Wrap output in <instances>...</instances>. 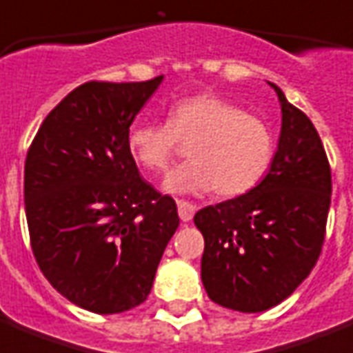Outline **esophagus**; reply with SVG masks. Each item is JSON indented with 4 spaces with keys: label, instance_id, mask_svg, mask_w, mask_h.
Listing matches in <instances>:
<instances>
[{
    "label": "esophagus",
    "instance_id": "esophagus-1",
    "mask_svg": "<svg viewBox=\"0 0 353 353\" xmlns=\"http://www.w3.org/2000/svg\"><path fill=\"white\" fill-rule=\"evenodd\" d=\"M176 208H179V216L182 222H191V220H193V214L194 211H196V208H194L193 203L185 202V200H179V202H176Z\"/></svg>",
    "mask_w": 353,
    "mask_h": 353
}]
</instances>
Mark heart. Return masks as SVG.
I'll list each match as a JSON object with an SVG mask.
<instances>
[{
    "label": "heart",
    "instance_id": "1",
    "mask_svg": "<svg viewBox=\"0 0 353 353\" xmlns=\"http://www.w3.org/2000/svg\"><path fill=\"white\" fill-rule=\"evenodd\" d=\"M180 144L189 145L191 160L165 176L164 191L171 194L214 189L220 196H241L265 179L276 153L263 119L209 93L171 106L165 124H135L128 135L131 159L148 173L164 171Z\"/></svg>",
    "mask_w": 353,
    "mask_h": 353
}]
</instances>
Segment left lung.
Instances as JSON below:
<instances>
[{
	"instance_id": "1",
	"label": "left lung",
	"mask_w": 353,
	"mask_h": 353,
	"mask_svg": "<svg viewBox=\"0 0 353 353\" xmlns=\"http://www.w3.org/2000/svg\"><path fill=\"white\" fill-rule=\"evenodd\" d=\"M281 103L278 151L252 191L194 214L205 240L202 283L211 301L263 312L287 299L321 254L332 198L327 153L312 121Z\"/></svg>"
}]
</instances>
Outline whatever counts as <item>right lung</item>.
<instances>
[{"mask_svg":"<svg viewBox=\"0 0 353 353\" xmlns=\"http://www.w3.org/2000/svg\"><path fill=\"white\" fill-rule=\"evenodd\" d=\"M90 81L52 110L25 160V211L41 272L68 301L119 314L145 301L179 227L176 203L139 173L130 126L162 83Z\"/></svg>","mask_w":353,"mask_h":353,"instance_id":"add662e5","label":"right lung"}]
</instances>
